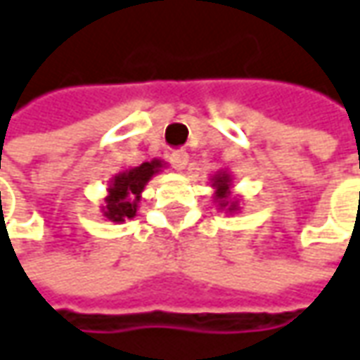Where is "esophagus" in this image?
<instances>
[{"label":"esophagus","instance_id":"esophagus-1","mask_svg":"<svg viewBox=\"0 0 360 360\" xmlns=\"http://www.w3.org/2000/svg\"><path fill=\"white\" fill-rule=\"evenodd\" d=\"M169 161H171V167L177 169V171H183V169L187 167V163H189V155L185 151H173L171 157H169Z\"/></svg>","mask_w":360,"mask_h":360}]
</instances>
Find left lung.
Segmentation results:
<instances>
[{
	"label": "left lung",
	"mask_w": 360,
	"mask_h": 360,
	"mask_svg": "<svg viewBox=\"0 0 360 360\" xmlns=\"http://www.w3.org/2000/svg\"><path fill=\"white\" fill-rule=\"evenodd\" d=\"M213 187L217 189L215 191V199L219 201V207H227V211L233 213L237 211V201H231L229 199V187H231V179L227 173H219L217 177H213Z\"/></svg>",
	"instance_id": "left-lung-1"
}]
</instances>
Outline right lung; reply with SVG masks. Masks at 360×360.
Here are the masks:
<instances>
[{"label":"right lung","instance_id":"right-lung-1","mask_svg":"<svg viewBox=\"0 0 360 360\" xmlns=\"http://www.w3.org/2000/svg\"><path fill=\"white\" fill-rule=\"evenodd\" d=\"M159 167H163V163L159 159H153V161L141 163L139 167L119 173L117 177L111 181L109 195L105 197L103 215L109 221H115V223L135 217L143 187L159 171Z\"/></svg>","mask_w":360,"mask_h":360}]
</instances>
